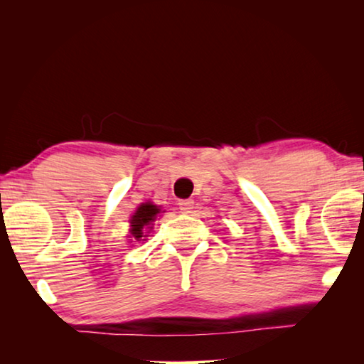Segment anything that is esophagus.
I'll use <instances>...</instances> for the list:
<instances>
[{"label": "esophagus", "instance_id": "34e87169", "mask_svg": "<svg viewBox=\"0 0 364 364\" xmlns=\"http://www.w3.org/2000/svg\"><path fill=\"white\" fill-rule=\"evenodd\" d=\"M180 210L183 213H191V210L194 208V200L193 199H186V200H180Z\"/></svg>", "mask_w": 364, "mask_h": 364}]
</instances>
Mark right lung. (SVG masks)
Wrapping results in <instances>:
<instances>
[{
  "instance_id": "right-lung-1",
  "label": "right lung",
  "mask_w": 364,
  "mask_h": 364,
  "mask_svg": "<svg viewBox=\"0 0 364 364\" xmlns=\"http://www.w3.org/2000/svg\"><path fill=\"white\" fill-rule=\"evenodd\" d=\"M159 212H160L159 208L156 205L149 204V202L141 205L136 210V213L133 215L132 221H130V223H132V236L139 241V239L143 237V230H144V228H149L151 221H154V218H156V215Z\"/></svg>"
}]
</instances>
